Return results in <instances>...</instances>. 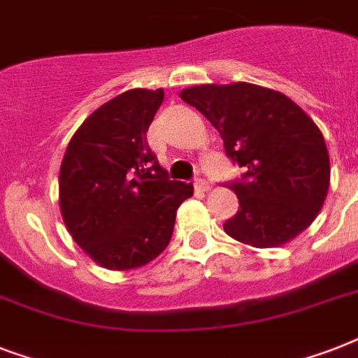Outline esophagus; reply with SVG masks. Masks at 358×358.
Listing matches in <instances>:
<instances>
[{"label": "esophagus", "instance_id": "esophagus-1", "mask_svg": "<svg viewBox=\"0 0 358 358\" xmlns=\"http://www.w3.org/2000/svg\"><path fill=\"white\" fill-rule=\"evenodd\" d=\"M210 187H212V184H210L208 180H204V178H196L195 180V189H199V191H210Z\"/></svg>", "mask_w": 358, "mask_h": 358}]
</instances>
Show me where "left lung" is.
Instances as JSON below:
<instances>
[{"instance_id": "left-lung-1", "label": "left lung", "mask_w": 358, "mask_h": 358, "mask_svg": "<svg viewBox=\"0 0 358 358\" xmlns=\"http://www.w3.org/2000/svg\"><path fill=\"white\" fill-rule=\"evenodd\" d=\"M180 98L217 129L227 156L245 173L229 187L239 199L229 236L269 249L299 236L322 210L331 165L322 131L282 92L252 83L195 85Z\"/></svg>"}]
</instances>
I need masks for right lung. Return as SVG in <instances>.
<instances>
[{
  "mask_svg": "<svg viewBox=\"0 0 358 358\" xmlns=\"http://www.w3.org/2000/svg\"><path fill=\"white\" fill-rule=\"evenodd\" d=\"M163 89H131L81 124L59 173V204L74 241L102 267L126 271L152 262L173 236L176 210L193 184L169 180L146 131Z\"/></svg>",
  "mask_w": 358,
  "mask_h": 358,
  "instance_id": "1",
  "label": "right lung"
}]
</instances>
